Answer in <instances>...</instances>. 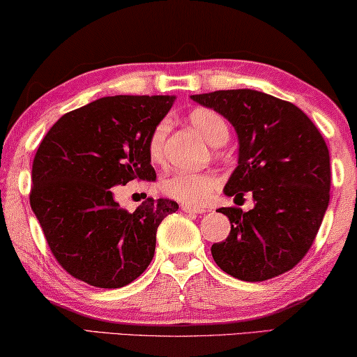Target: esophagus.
Segmentation results:
<instances>
[{
	"mask_svg": "<svg viewBox=\"0 0 357 357\" xmlns=\"http://www.w3.org/2000/svg\"><path fill=\"white\" fill-rule=\"evenodd\" d=\"M181 210H183L184 213H194V215H197V213L206 211L205 208H199V206H190V205H181Z\"/></svg>",
	"mask_w": 357,
	"mask_h": 357,
	"instance_id": "1",
	"label": "esophagus"
}]
</instances>
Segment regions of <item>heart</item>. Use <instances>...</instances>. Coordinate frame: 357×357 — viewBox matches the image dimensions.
Segmentation results:
<instances>
[{
    "mask_svg": "<svg viewBox=\"0 0 357 357\" xmlns=\"http://www.w3.org/2000/svg\"><path fill=\"white\" fill-rule=\"evenodd\" d=\"M189 121L211 146H222L229 139V126L216 110L199 107L189 114ZM168 125L160 121L151 131L147 139V153L153 163L165 160V142H167ZM220 188V178L215 173L176 172L162 181V190L172 199L185 205L200 206L208 202Z\"/></svg>",
    "mask_w": 357,
    "mask_h": 357,
    "instance_id": "1",
    "label": "heart"
}]
</instances>
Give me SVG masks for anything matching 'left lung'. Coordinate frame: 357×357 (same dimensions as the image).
Instances as JSON below:
<instances>
[{
	"mask_svg": "<svg viewBox=\"0 0 357 357\" xmlns=\"http://www.w3.org/2000/svg\"><path fill=\"white\" fill-rule=\"evenodd\" d=\"M227 119L238 136V165L225 194L252 192L255 206H226L225 242L211 245L215 263L247 282L290 271L311 248L331 200V157L316 125L296 105L255 89L190 96Z\"/></svg>",
	"mask_w": 357,
	"mask_h": 357,
	"instance_id": "obj_1",
	"label": "left lung"
}]
</instances>
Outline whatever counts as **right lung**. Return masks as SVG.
<instances>
[{"label": "right lung", "mask_w": 357, "mask_h": 357, "mask_svg": "<svg viewBox=\"0 0 357 357\" xmlns=\"http://www.w3.org/2000/svg\"><path fill=\"white\" fill-rule=\"evenodd\" d=\"M174 96H109L62 115L43 137L31 167L30 206L51 253L78 280L120 289L147 269L157 227L178 210L149 197L130 213L112 194L153 181L147 139Z\"/></svg>", "instance_id": "add662e5"}]
</instances>
